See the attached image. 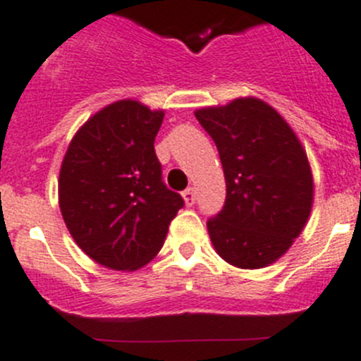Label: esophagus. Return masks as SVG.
I'll use <instances>...</instances> for the list:
<instances>
[{
	"label": "esophagus",
	"mask_w": 361,
	"mask_h": 361,
	"mask_svg": "<svg viewBox=\"0 0 361 361\" xmlns=\"http://www.w3.org/2000/svg\"><path fill=\"white\" fill-rule=\"evenodd\" d=\"M181 196H183V201L187 207H192V204L196 203V192H194V188L192 187H188L187 190H183V194H181Z\"/></svg>",
	"instance_id": "esophagus-1"
}]
</instances>
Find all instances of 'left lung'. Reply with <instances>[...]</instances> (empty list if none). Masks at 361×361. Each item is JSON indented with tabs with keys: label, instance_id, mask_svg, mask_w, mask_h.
I'll list each match as a JSON object with an SVG mask.
<instances>
[{
	"label": "left lung",
	"instance_id": "obj_1",
	"mask_svg": "<svg viewBox=\"0 0 361 361\" xmlns=\"http://www.w3.org/2000/svg\"><path fill=\"white\" fill-rule=\"evenodd\" d=\"M208 131L226 178V203L208 219L219 257L238 269L274 264L305 230L313 204V176L301 140L258 97L194 112Z\"/></svg>",
	"mask_w": 361,
	"mask_h": 361
}]
</instances>
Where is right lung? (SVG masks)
Listing matches in <instances>:
<instances>
[{
    "mask_svg": "<svg viewBox=\"0 0 361 361\" xmlns=\"http://www.w3.org/2000/svg\"><path fill=\"white\" fill-rule=\"evenodd\" d=\"M164 110L119 99L89 117L62 160L59 204L74 242L114 271H137L164 245L183 207L161 181L154 137Z\"/></svg>",
    "mask_w": 361,
    "mask_h": 361,
    "instance_id": "add662e5",
    "label": "right lung"
}]
</instances>
